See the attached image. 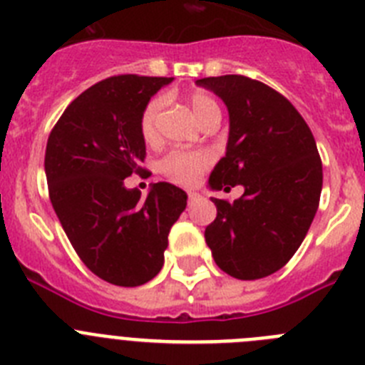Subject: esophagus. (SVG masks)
Here are the masks:
<instances>
[{"label":"esophagus","mask_w":365,"mask_h":365,"mask_svg":"<svg viewBox=\"0 0 365 365\" xmlns=\"http://www.w3.org/2000/svg\"><path fill=\"white\" fill-rule=\"evenodd\" d=\"M199 199H201V195L197 192H188V202H195Z\"/></svg>","instance_id":"obj_1"}]
</instances>
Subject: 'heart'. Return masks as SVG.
<instances>
[{
	"label": "heart",
	"instance_id": "heart-1",
	"mask_svg": "<svg viewBox=\"0 0 365 365\" xmlns=\"http://www.w3.org/2000/svg\"><path fill=\"white\" fill-rule=\"evenodd\" d=\"M190 108H192L193 115L197 117V120L205 122L206 118L210 117L212 113L219 111L217 102L214 96H210L205 91H195L190 95L188 98ZM163 109V98H153L148 102L144 108L143 115H140V135L148 144L157 140V124H159V115ZM212 164V153L208 151H185V150H173L166 153L163 159L159 160V170L160 173L168 177L170 180L177 182V185L190 186L195 185L205 172L206 168Z\"/></svg>",
	"mask_w": 365,
	"mask_h": 365
}]
</instances>
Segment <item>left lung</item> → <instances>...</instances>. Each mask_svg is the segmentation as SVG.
<instances>
[{
	"instance_id": "obj_1",
	"label": "left lung",
	"mask_w": 365,
	"mask_h": 365,
	"mask_svg": "<svg viewBox=\"0 0 365 365\" xmlns=\"http://www.w3.org/2000/svg\"><path fill=\"white\" fill-rule=\"evenodd\" d=\"M195 83L225 102L230 120L227 153L208 186L245 188L234 202L212 199L217 217L206 227V245L232 278H265L294 256L318 210L324 173L314 137L294 106L263 82L225 74Z\"/></svg>"
}]
</instances>
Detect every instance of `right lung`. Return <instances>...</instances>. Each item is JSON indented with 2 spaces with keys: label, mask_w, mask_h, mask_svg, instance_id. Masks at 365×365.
<instances>
[{
  "label": "right lung",
  "mask_w": 365,
  "mask_h": 365,
  "mask_svg": "<svg viewBox=\"0 0 365 365\" xmlns=\"http://www.w3.org/2000/svg\"><path fill=\"white\" fill-rule=\"evenodd\" d=\"M172 80H102L67 106L47 140L54 212L87 269L113 285H144L160 272L170 228L186 208V192L170 182H155L146 199L124 186L146 157L140 115Z\"/></svg>",
  "instance_id": "add662e5"
}]
</instances>
